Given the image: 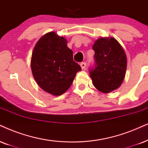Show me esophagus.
I'll return each mask as SVG.
<instances>
[{"label": "esophagus", "mask_w": 148, "mask_h": 148, "mask_svg": "<svg viewBox=\"0 0 148 148\" xmlns=\"http://www.w3.org/2000/svg\"><path fill=\"white\" fill-rule=\"evenodd\" d=\"M86 65H87V63H86L85 62H82L80 63V67H81V68L83 69H85V67H86Z\"/></svg>", "instance_id": "obj_1"}]
</instances>
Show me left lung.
Returning <instances> with one entry per match:
<instances>
[{
    "label": "left lung",
    "mask_w": 148,
    "mask_h": 148,
    "mask_svg": "<svg viewBox=\"0 0 148 148\" xmlns=\"http://www.w3.org/2000/svg\"><path fill=\"white\" fill-rule=\"evenodd\" d=\"M95 63L89 68L94 87L101 92L117 89L125 77L127 59L119 42L111 37L100 38L93 46Z\"/></svg>",
    "instance_id": "obj_1"
}]
</instances>
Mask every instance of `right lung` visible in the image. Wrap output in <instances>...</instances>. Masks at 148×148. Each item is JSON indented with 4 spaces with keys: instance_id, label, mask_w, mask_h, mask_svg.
Returning <instances> with one entry per match:
<instances>
[{
    "instance_id": "right-lung-1",
    "label": "right lung",
    "mask_w": 148,
    "mask_h": 148,
    "mask_svg": "<svg viewBox=\"0 0 148 148\" xmlns=\"http://www.w3.org/2000/svg\"><path fill=\"white\" fill-rule=\"evenodd\" d=\"M64 37L50 32L40 38L32 53L31 65L38 85L45 91L60 96L73 83L76 73L81 70L73 60V52Z\"/></svg>"
}]
</instances>
